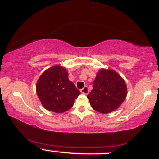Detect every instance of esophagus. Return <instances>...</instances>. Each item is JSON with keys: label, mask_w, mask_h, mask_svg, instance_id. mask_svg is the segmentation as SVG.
Listing matches in <instances>:
<instances>
[{"label": "esophagus", "mask_w": 159, "mask_h": 159, "mask_svg": "<svg viewBox=\"0 0 159 159\" xmlns=\"http://www.w3.org/2000/svg\"><path fill=\"white\" fill-rule=\"evenodd\" d=\"M81 93L82 94H84V95H87L89 93V89H88V87L87 86H85L83 89H81Z\"/></svg>", "instance_id": "obj_1"}]
</instances>
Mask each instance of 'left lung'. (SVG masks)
Returning a JSON list of instances; mask_svg holds the SVG:
<instances>
[{"label":"left lung","mask_w":159,"mask_h":159,"mask_svg":"<svg viewBox=\"0 0 159 159\" xmlns=\"http://www.w3.org/2000/svg\"><path fill=\"white\" fill-rule=\"evenodd\" d=\"M127 94V85L121 75L112 69H101L97 73L93 89L87 98L93 110L107 114L117 110Z\"/></svg>","instance_id":"1"}]
</instances>
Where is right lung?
<instances>
[{"label":"right lung","instance_id":"obj_1","mask_svg":"<svg viewBox=\"0 0 159 159\" xmlns=\"http://www.w3.org/2000/svg\"><path fill=\"white\" fill-rule=\"evenodd\" d=\"M36 93L46 110L61 113L70 110L81 94L68 78V72L58 65L47 69L38 78Z\"/></svg>","mask_w":159,"mask_h":159}]
</instances>
